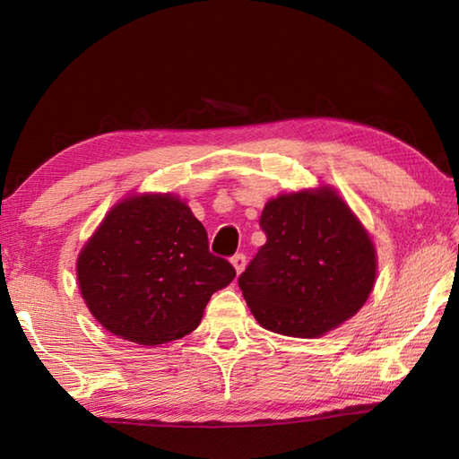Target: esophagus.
<instances>
[{
	"label": "esophagus",
	"mask_w": 459,
	"mask_h": 459,
	"mask_svg": "<svg viewBox=\"0 0 459 459\" xmlns=\"http://www.w3.org/2000/svg\"><path fill=\"white\" fill-rule=\"evenodd\" d=\"M230 262H232V266H235V270L240 274V272L245 270V266H247V256L242 255V252H238V255H235V256L230 258Z\"/></svg>",
	"instance_id": "1"
}]
</instances>
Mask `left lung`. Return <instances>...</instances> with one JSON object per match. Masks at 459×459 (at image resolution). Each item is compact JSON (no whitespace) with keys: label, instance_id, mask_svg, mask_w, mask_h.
I'll return each instance as SVG.
<instances>
[{"label":"left lung","instance_id":"obj_1","mask_svg":"<svg viewBox=\"0 0 459 459\" xmlns=\"http://www.w3.org/2000/svg\"><path fill=\"white\" fill-rule=\"evenodd\" d=\"M266 245L238 276L262 327L319 337L363 307L375 284V248L335 191L272 199L260 217Z\"/></svg>","mask_w":459,"mask_h":459}]
</instances>
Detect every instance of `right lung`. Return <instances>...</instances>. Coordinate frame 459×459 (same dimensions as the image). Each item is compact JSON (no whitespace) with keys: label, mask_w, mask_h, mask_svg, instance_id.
Wrapping results in <instances>:
<instances>
[{"label":"right lung","mask_w":459,"mask_h":459,"mask_svg":"<svg viewBox=\"0 0 459 459\" xmlns=\"http://www.w3.org/2000/svg\"><path fill=\"white\" fill-rule=\"evenodd\" d=\"M91 314L122 339L160 345L201 324L214 291L237 276L207 230L171 195L130 197L106 214L76 264Z\"/></svg>","instance_id":"add662e5"}]
</instances>
